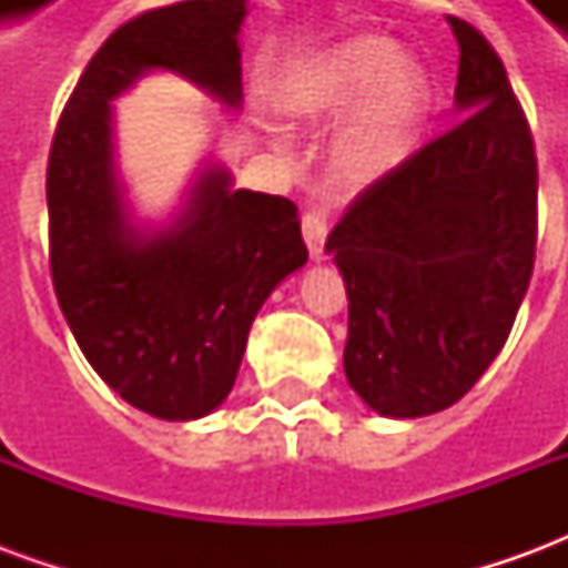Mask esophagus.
Masks as SVG:
<instances>
[{
	"mask_svg": "<svg viewBox=\"0 0 568 568\" xmlns=\"http://www.w3.org/2000/svg\"><path fill=\"white\" fill-rule=\"evenodd\" d=\"M301 231H304V240H307L310 258H322V252H325V236H328V219H325V212H304Z\"/></svg>",
	"mask_w": 568,
	"mask_h": 568,
	"instance_id": "1",
	"label": "esophagus"
}]
</instances>
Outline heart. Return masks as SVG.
<instances>
[{"instance_id":"heart-1","label":"heart","mask_w":568,"mask_h":568,"mask_svg":"<svg viewBox=\"0 0 568 568\" xmlns=\"http://www.w3.org/2000/svg\"><path fill=\"white\" fill-rule=\"evenodd\" d=\"M368 92L372 97L332 151L334 170L349 185L374 182L405 158L428 105L426 72L417 63L398 60L393 42L362 36L341 44L316 67L297 72L283 97L292 115L328 118L346 112Z\"/></svg>"}]
</instances>
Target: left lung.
<instances>
[{"mask_svg":"<svg viewBox=\"0 0 568 568\" xmlns=\"http://www.w3.org/2000/svg\"><path fill=\"white\" fill-rule=\"evenodd\" d=\"M468 115L358 194L325 248L344 273V371L383 417L456 405L499 356L538 236L532 133L499 54L447 18Z\"/></svg>","mask_w":568,"mask_h":568,"instance_id":"left-lung-1","label":"left lung"}]
</instances>
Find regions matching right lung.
<instances>
[{"instance_id":"right-lung-1","label":"right lung","mask_w":568,"mask_h":568,"mask_svg":"<svg viewBox=\"0 0 568 568\" xmlns=\"http://www.w3.org/2000/svg\"><path fill=\"white\" fill-rule=\"evenodd\" d=\"M246 0H187L121 23L81 72L48 158L51 280L91 368L128 405L197 419L222 405L252 320L307 261L292 200L231 187L203 170L185 212L145 234L115 173L112 100L151 69H170L240 105Z\"/></svg>"}]
</instances>
